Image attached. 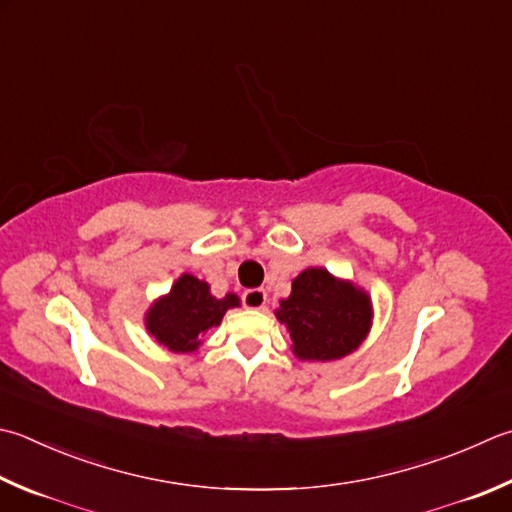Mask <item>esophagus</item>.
Here are the masks:
<instances>
[{"mask_svg":"<svg viewBox=\"0 0 512 512\" xmlns=\"http://www.w3.org/2000/svg\"><path fill=\"white\" fill-rule=\"evenodd\" d=\"M267 303V292L260 287H252V289H245L243 292V305L247 310H263Z\"/></svg>","mask_w":512,"mask_h":512,"instance_id":"1","label":"esophagus"}]
</instances>
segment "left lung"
<instances>
[{
	"label": "left lung",
	"mask_w": 512,
	"mask_h": 512,
	"mask_svg": "<svg viewBox=\"0 0 512 512\" xmlns=\"http://www.w3.org/2000/svg\"><path fill=\"white\" fill-rule=\"evenodd\" d=\"M301 361L343 359L363 343L372 325V301L363 289L310 267L292 281V294L276 310Z\"/></svg>",
	"instance_id": "1"
}]
</instances>
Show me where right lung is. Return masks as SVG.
<instances>
[{"label": "right lung", "mask_w": 512, "mask_h": 512, "mask_svg": "<svg viewBox=\"0 0 512 512\" xmlns=\"http://www.w3.org/2000/svg\"><path fill=\"white\" fill-rule=\"evenodd\" d=\"M240 298L227 294L211 296L209 285L196 276L182 274L173 283L171 292L158 298L144 316L147 332L171 352H196L200 339L209 327H216L231 307H238Z\"/></svg>", "instance_id": "add662e5"}]
</instances>
